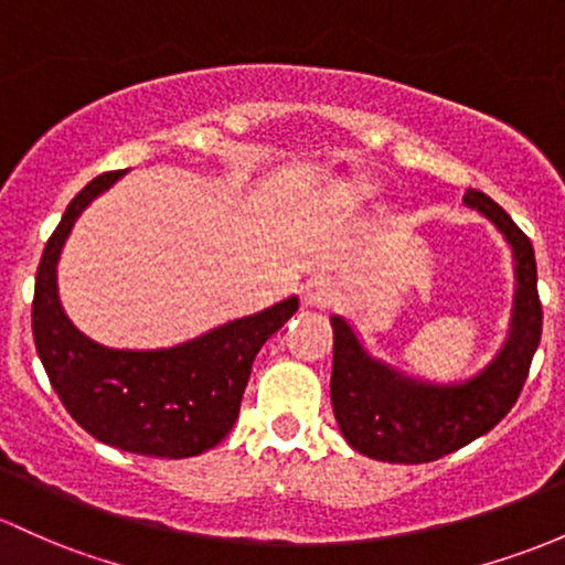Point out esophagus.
Here are the masks:
<instances>
[{
  "instance_id": "34e87169",
  "label": "esophagus",
  "mask_w": 565,
  "mask_h": 565,
  "mask_svg": "<svg viewBox=\"0 0 565 565\" xmlns=\"http://www.w3.org/2000/svg\"><path fill=\"white\" fill-rule=\"evenodd\" d=\"M301 301L305 307H329L333 301V285L323 277H315L301 288Z\"/></svg>"
}]
</instances>
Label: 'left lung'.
Masks as SVG:
<instances>
[{
	"instance_id": "8db88e82",
	"label": "left lung",
	"mask_w": 565,
	"mask_h": 565,
	"mask_svg": "<svg viewBox=\"0 0 565 565\" xmlns=\"http://www.w3.org/2000/svg\"><path fill=\"white\" fill-rule=\"evenodd\" d=\"M463 202L495 223L512 245L518 290L509 339L477 377L460 385H430L374 361L348 320L333 315V417L348 445L374 460L430 463L499 426L523 391L542 339V301L531 239L482 191H469Z\"/></svg>"
}]
</instances>
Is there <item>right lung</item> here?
Wrapping results in <instances>:
<instances>
[{
    "instance_id": "add662e5",
    "label": "right lung",
    "mask_w": 565,
    "mask_h": 565,
    "mask_svg": "<svg viewBox=\"0 0 565 565\" xmlns=\"http://www.w3.org/2000/svg\"><path fill=\"white\" fill-rule=\"evenodd\" d=\"M120 174L90 180L47 239L34 280V344L53 391L94 439L137 455L191 458L234 428L258 350L299 309V299H285L169 350H113L90 342L64 315L56 264L77 215Z\"/></svg>"
}]
</instances>
